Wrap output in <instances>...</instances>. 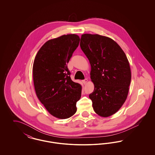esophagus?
Returning a JSON list of instances; mask_svg holds the SVG:
<instances>
[{
  "instance_id": "1",
  "label": "esophagus",
  "mask_w": 155,
  "mask_h": 155,
  "mask_svg": "<svg viewBox=\"0 0 155 155\" xmlns=\"http://www.w3.org/2000/svg\"><path fill=\"white\" fill-rule=\"evenodd\" d=\"M82 82H83V83H84V84H86L88 82V79L85 78V80H84L82 81Z\"/></svg>"
}]
</instances>
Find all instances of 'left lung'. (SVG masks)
<instances>
[{"mask_svg": "<svg viewBox=\"0 0 155 155\" xmlns=\"http://www.w3.org/2000/svg\"><path fill=\"white\" fill-rule=\"evenodd\" d=\"M80 47L91 66L95 88L89 97L94 110L100 116H110L127 97L131 79L128 60L120 46L108 37L83 34Z\"/></svg>", "mask_w": 155, "mask_h": 155, "instance_id": "left-lung-1", "label": "left lung"}]
</instances>
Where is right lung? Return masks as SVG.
<instances>
[{
	"instance_id": "obj_1",
	"label": "right lung",
	"mask_w": 155,
	"mask_h": 155,
	"mask_svg": "<svg viewBox=\"0 0 155 155\" xmlns=\"http://www.w3.org/2000/svg\"><path fill=\"white\" fill-rule=\"evenodd\" d=\"M75 34L48 41L37 53L32 67L37 97L53 116L66 119L74 115L81 96V85L70 78L67 63L78 46Z\"/></svg>"
}]
</instances>
